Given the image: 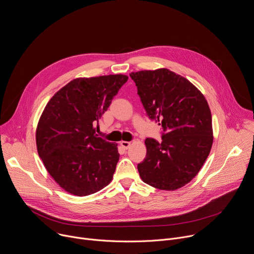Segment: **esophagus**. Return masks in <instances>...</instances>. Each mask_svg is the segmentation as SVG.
Instances as JSON below:
<instances>
[{
    "label": "esophagus",
    "mask_w": 254,
    "mask_h": 254,
    "mask_svg": "<svg viewBox=\"0 0 254 254\" xmlns=\"http://www.w3.org/2000/svg\"><path fill=\"white\" fill-rule=\"evenodd\" d=\"M121 146L124 148V149H128L130 147V142L129 141H126V140H123L121 141Z\"/></svg>",
    "instance_id": "34e87169"
}]
</instances>
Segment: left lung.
<instances>
[{
	"mask_svg": "<svg viewBox=\"0 0 254 254\" xmlns=\"http://www.w3.org/2000/svg\"><path fill=\"white\" fill-rule=\"evenodd\" d=\"M144 111L162 126V140L147 137L137 164L144 183L173 191L188 184L205 163L213 142L212 117L204 95L169 69L131 72Z\"/></svg>",
	"mask_w": 254,
	"mask_h": 254,
	"instance_id": "obj_1",
	"label": "left lung"
}]
</instances>
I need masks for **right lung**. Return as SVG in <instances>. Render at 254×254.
<instances>
[{
  "mask_svg": "<svg viewBox=\"0 0 254 254\" xmlns=\"http://www.w3.org/2000/svg\"><path fill=\"white\" fill-rule=\"evenodd\" d=\"M122 74L76 78L49 100L36 130L39 157L56 183L87 196L110 184L120 159L117 144L95 133V125L127 81Z\"/></svg>",
  "mask_w": 254,
  "mask_h": 254,
  "instance_id": "add662e5",
  "label": "right lung"
}]
</instances>
